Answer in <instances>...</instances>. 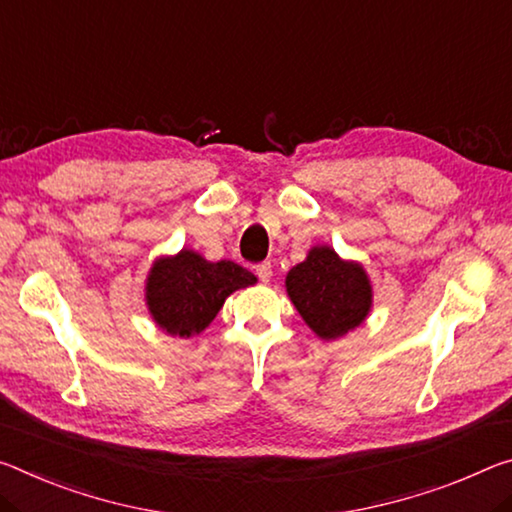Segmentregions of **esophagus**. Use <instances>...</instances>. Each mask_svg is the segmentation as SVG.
Returning <instances> with one entry per match:
<instances>
[{
	"label": "esophagus",
	"mask_w": 512,
	"mask_h": 512,
	"mask_svg": "<svg viewBox=\"0 0 512 512\" xmlns=\"http://www.w3.org/2000/svg\"><path fill=\"white\" fill-rule=\"evenodd\" d=\"M255 273H257V278L262 280V282H269V280H271V275H273V266H271V262H262V264H257V266H255Z\"/></svg>",
	"instance_id": "34e87169"
}]
</instances>
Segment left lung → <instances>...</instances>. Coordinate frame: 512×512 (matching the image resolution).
Wrapping results in <instances>:
<instances>
[{"instance_id": "8db88e82", "label": "left lung", "mask_w": 512, "mask_h": 512, "mask_svg": "<svg viewBox=\"0 0 512 512\" xmlns=\"http://www.w3.org/2000/svg\"><path fill=\"white\" fill-rule=\"evenodd\" d=\"M287 294L321 339L358 328L371 307V285L360 264L342 262L328 246L312 248L287 275Z\"/></svg>"}]
</instances>
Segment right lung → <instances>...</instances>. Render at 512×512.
<instances>
[{
    "label": "right lung",
    "mask_w": 512,
    "mask_h": 512,
    "mask_svg": "<svg viewBox=\"0 0 512 512\" xmlns=\"http://www.w3.org/2000/svg\"><path fill=\"white\" fill-rule=\"evenodd\" d=\"M248 285H255V275L243 266L227 259L207 262L191 250H182L152 266L145 298L159 328L168 335L191 337L214 321L232 291Z\"/></svg>",
    "instance_id": "1"
}]
</instances>
